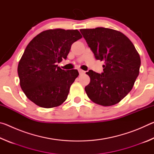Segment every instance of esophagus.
Masks as SVG:
<instances>
[{
	"mask_svg": "<svg viewBox=\"0 0 154 154\" xmlns=\"http://www.w3.org/2000/svg\"><path fill=\"white\" fill-rule=\"evenodd\" d=\"M78 71H79V75H83L85 72L84 71H83V70H82V69H79V70H78Z\"/></svg>",
	"mask_w": 154,
	"mask_h": 154,
	"instance_id": "1",
	"label": "esophagus"
}]
</instances>
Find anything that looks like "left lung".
<instances>
[{"instance_id":"obj_1","label":"left lung","mask_w":154,"mask_h":154,"mask_svg":"<svg viewBox=\"0 0 154 154\" xmlns=\"http://www.w3.org/2000/svg\"><path fill=\"white\" fill-rule=\"evenodd\" d=\"M80 32L96 59L105 62L102 74L92 70L86 72L90 78L85 87L88 98L104 106L118 104L131 91L139 74V53L131 41L119 31L98 27L81 29Z\"/></svg>"}]
</instances>
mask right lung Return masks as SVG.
<instances>
[{
    "label": "right lung",
    "instance_id": "right-lung-1",
    "mask_svg": "<svg viewBox=\"0 0 154 154\" xmlns=\"http://www.w3.org/2000/svg\"><path fill=\"white\" fill-rule=\"evenodd\" d=\"M82 38L77 30L56 28L43 31L28 43L17 67L20 87L26 97L43 108H53L66 100L77 70L65 71L57 62L66 59L72 44Z\"/></svg>",
    "mask_w": 154,
    "mask_h": 154
}]
</instances>
